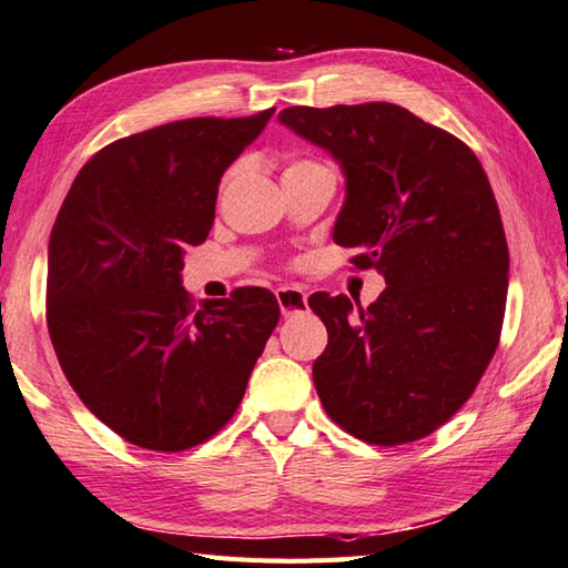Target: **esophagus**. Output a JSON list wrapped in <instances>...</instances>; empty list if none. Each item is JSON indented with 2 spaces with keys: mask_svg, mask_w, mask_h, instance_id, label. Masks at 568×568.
<instances>
[{
  "mask_svg": "<svg viewBox=\"0 0 568 568\" xmlns=\"http://www.w3.org/2000/svg\"><path fill=\"white\" fill-rule=\"evenodd\" d=\"M275 297H277V305H281V313L285 317L300 315V313H305V310H307V295H305L303 287H297V285L277 287Z\"/></svg>",
  "mask_w": 568,
  "mask_h": 568,
  "instance_id": "obj_1",
  "label": "esophagus"
}]
</instances>
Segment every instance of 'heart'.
Listing matches in <instances>:
<instances>
[{
    "instance_id": "1",
    "label": "heart",
    "mask_w": 568,
    "mask_h": 568,
    "mask_svg": "<svg viewBox=\"0 0 568 568\" xmlns=\"http://www.w3.org/2000/svg\"><path fill=\"white\" fill-rule=\"evenodd\" d=\"M297 164H305V162H295V164H291V166H297ZM291 166H287V170H291Z\"/></svg>"
}]
</instances>
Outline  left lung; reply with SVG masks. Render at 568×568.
Wrapping results in <instances>:
<instances>
[{
  "mask_svg": "<svg viewBox=\"0 0 568 568\" xmlns=\"http://www.w3.org/2000/svg\"><path fill=\"white\" fill-rule=\"evenodd\" d=\"M277 122L344 174L332 239L384 293L310 295L327 327L313 379L327 416L374 446L428 436L473 396L497 349L509 251L480 160L394 103L285 108Z\"/></svg>",
  "mask_w": 568,
  "mask_h": 568,
  "instance_id": "left-lung-1",
  "label": "left lung"
}]
</instances>
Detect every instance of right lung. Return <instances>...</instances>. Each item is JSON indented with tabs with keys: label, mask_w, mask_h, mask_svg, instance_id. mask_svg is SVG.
Segmentation results:
<instances>
[{
	"label": "right lung",
	"mask_w": 568,
	"mask_h": 568,
	"mask_svg": "<svg viewBox=\"0 0 568 568\" xmlns=\"http://www.w3.org/2000/svg\"><path fill=\"white\" fill-rule=\"evenodd\" d=\"M273 113L176 120L110 142L55 216V357L88 410L132 446L176 453L224 428L281 317L265 287L202 307L182 287L186 248L214 224L221 176Z\"/></svg>",
	"instance_id": "obj_1"
}]
</instances>
